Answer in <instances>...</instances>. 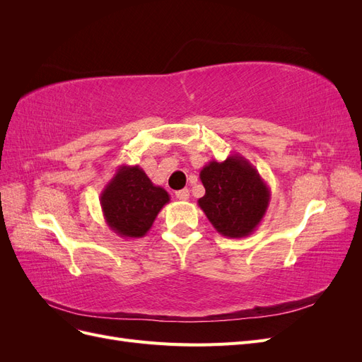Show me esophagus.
Segmentation results:
<instances>
[{
	"instance_id": "obj_1",
	"label": "esophagus",
	"mask_w": 362,
	"mask_h": 362,
	"mask_svg": "<svg viewBox=\"0 0 362 362\" xmlns=\"http://www.w3.org/2000/svg\"><path fill=\"white\" fill-rule=\"evenodd\" d=\"M175 196H177V199L180 201H187L190 198V192L187 189H182V190L175 192Z\"/></svg>"
}]
</instances>
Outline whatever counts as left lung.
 Masks as SVG:
<instances>
[{"label":"left lung","instance_id":"obj_1","mask_svg":"<svg viewBox=\"0 0 362 362\" xmlns=\"http://www.w3.org/2000/svg\"><path fill=\"white\" fill-rule=\"evenodd\" d=\"M199 178L205 194L198 205L218 234L243 238L255 231L269 208L270 189L254 164L233 154L208 161Z\"/></svg>","mask_w":362,"mask_h":362}]
</instances>
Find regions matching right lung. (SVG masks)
Instances as JSON below:
<instances>
[{
  "label": "right lung",
  "instance_id": "add662e5",
  "mask_svg": "<svg viewBox=\"0 0 362 362\" xmlns=\"http://www.w3.org/2000/svg\"><path fill=\"white\" fill-rule=\"evenodd\" d=\"M169 201V193L152 182L144 169L127 164L117 168L100 198L108 228L124 238L144 237Z\"/></svg>",
  "mask_w": 362,
  "mask_h": 362
}]
</instances>
